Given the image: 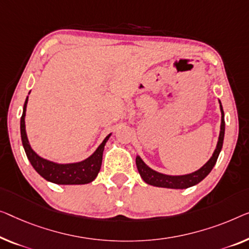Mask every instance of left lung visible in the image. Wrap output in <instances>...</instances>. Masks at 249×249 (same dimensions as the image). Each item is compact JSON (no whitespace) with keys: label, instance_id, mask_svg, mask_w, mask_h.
<instances>
[{"label":"left lung","instance_id":"obj_1","mask_svg":"<svg viewBox=\"0 0 249 249\" xmlns=\"http://www.w3.org/2000/svg\"><path fill=\"white\" fill-rule=\"evenodd\" d=\"M220 103V101H219ZM220 110H221V125H220V134L219 140H218L217 147L214 150L213 157L208 161L202 168H200L198 171L192 172L190 174H185V176H166V174L159 173L154 170H152L142 161L140 157H136V166L139 170L140 176L144 180V182L147 184L154 185V187L161 188H170V189H187L192 185L198 184L200 181H202L210 173L211 170L216 164L217 159L219 157V153L224 143L225 136V115L224 109H222L220 103Z\"/></svg>","mask_w":249,"mask_h":249}]
</instances>
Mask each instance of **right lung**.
Returning a JSON list of instances; mask_svg holds the SVG:
<instances>
[{"instance_id":"right-lung-1","label":"right lung","mask_w":249,"mask_h":249,"mask_svg":"<svg viewBox=\"0 0 249 249\" xmlns=\"http://www.w3.org/2000/svg\"><path fill=\"white\" fill-rule=\"evenodd\" d=\"M27 104L28 97L25 99L23 113H22L20 122L21 140L22 144H23L25 154H27L33 169L47 181H50V182L55 184H86L94 181L96 177H97L99 170H101L104 146H105L107 140L109 139L110 134L106 136V139L103 141V143L94 152V154L81 162L69 163V164H58V163L44 160V159L40 158L32 150L29 144L24 123Z\"/></svg>"}]
</instances>
